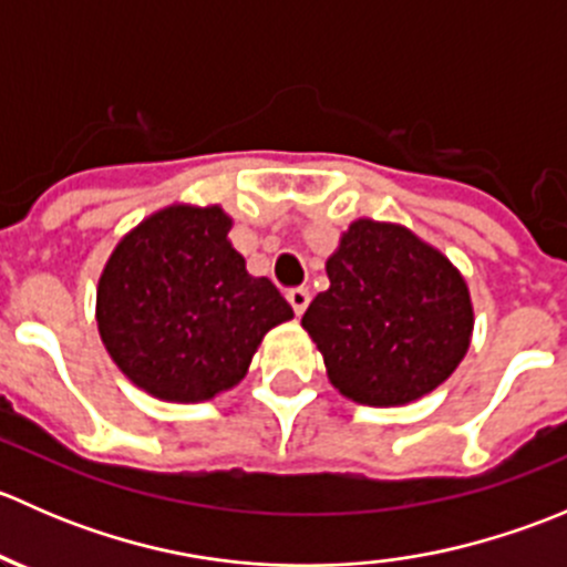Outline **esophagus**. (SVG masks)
Wrapping results in <instances>:
<instances>
[{"mask_svg":"<svg viewBox=\"0 0 567 567\" xmlns=\"http://www.w3.org/2000/svg\"><path fill=\"white\" fill-rule=\"evenodd\" d=\"M288 301H290V307H293V312L296 316H305V310H307V305H310V290L307 288H293V290H288Z\"/></svg>","mask_w":567,"mask_h":567,"instance_id":"obj_1","label":"esophagus"}]
</instances>
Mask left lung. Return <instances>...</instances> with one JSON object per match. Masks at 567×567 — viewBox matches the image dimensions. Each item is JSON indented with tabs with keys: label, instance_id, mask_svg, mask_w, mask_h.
<instances>
[{
	"label": "left lung",
	"instance_id": "obj_1",
	"mask_svg": "<svg viewBox=\"0 0 567 567\" xmlns=\"http://www.w3.org/2000/svg\"><path fill=\"white\" fill-rule=\"evenodd\" d=\"M329 290L301 326L337 392L405 405L442 386L472 346L468 285L444 251L394 221L357 219L326 260Z\"/></svg>",
	"mask_w": 567,
	"mask_h": 567
}]
</instances>
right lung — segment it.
Returning <instances> with one entry per match:
<instances>
[{"label":"right lung","instance_id":"right-lung-1","mask_svg":"<svg viewBox=\"0 0 567 567\" xmlns=\"http://www.w3.org/2000/svg\"><path fill=\"white\" fill-rule=\"evenodd\" d=\"M221 205L173 203L125 233L95 293L101 342L131 384L167 403L233 390L274 326L293 318L230 244Z\"/></svg>","mask_w":567,"mask_h":567}]
</instances>
